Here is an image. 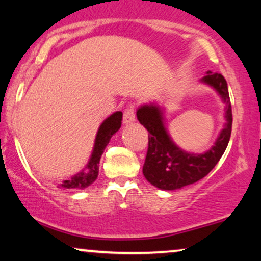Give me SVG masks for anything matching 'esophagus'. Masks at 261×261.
<instances>
[{
    "label": "esophagus",
    "mask_w": 261,
    "mask_h": 261,
    "mask_svg": "<svg viewBox=\"0 0 261 261\" xmlns=\"http://www.w3.org/2000/svg\"><path fill=\"white\" fill-rule=\"evenodd\" d=\"M135 118H136V114H135V103H128L126 109L124 111V116H123L124 124L134 123Z\"/></svg>",
    "instance_id": "esophagus-1"
}]
</instances>
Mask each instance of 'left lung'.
I'll return each instance as SVG.
<instances>
[{
  "mask_svg": "<svg viewBox=\"0 0 261 261\" xmlns=\"http://www.w3.org/2000/svg\"><path fill=\"white\" fill-rule=\"evenodd\" d=\"M214 87L225 103V126L216 143L204 154H190L176 147L163 125L162 110L156 105H144L137 110V119L149 133L148 151L143 174L151 185L161 190H176L203 179L220 161L228 147L231 135L232 114L225 79L221 74L207 71L201 79Z\"/></svg>",
  "mask_w": 261,
  "mask_h": 261,
  "instance_id": "left-lung-1",
  "label": "left lung"
}]
</instances>
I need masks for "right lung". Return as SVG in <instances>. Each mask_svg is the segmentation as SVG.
Returning <instances> with one entry per match:
<instances>
[{
	"label": "right lung",
	"instance_id": "add662e5",
	"mask_svg": "<svg viewBox=\"0 0 261 261\" xmlns=\"http://www.w3.org/2000/svg\"><path fill=\"white\" fill-rule=\"evenodd\" d=\"M121 118H123V113L120 111L114 112L112 116H110L103 123L100 125L98 134L95 137L94 149H93L92 156H90L89 162L87 163L86 168L81 171L77 174L72 176L71 179L64 180L58 187L62 189H86L90 184L94 182L95 179L98 178L99 174V162L101 159V155L103 150H105L106 145L109 144L111 137L119 130L121 126Z\"/></svg>",
	"mask_w": 261,
	"mask_h": 261
}]
</instances>
